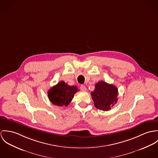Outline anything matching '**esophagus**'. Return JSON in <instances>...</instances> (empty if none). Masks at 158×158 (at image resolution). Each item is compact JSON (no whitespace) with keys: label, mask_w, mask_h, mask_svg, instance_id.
I'll list each match as a JSON object with an SVG mask.
<instances>
[{"label":"esophagus","mask_w":158,"mask_h":158,"mask_svg":"<svg viewBox=\"0 0 158 158\" xmlns=\"http://www.w3.org/2000/svg\"><path fill=\"white\" fill-rule=\"evenodd\" d=\"M80 89H81V90L82 91H87V88L85 87V86H84V85H81Z\"/></svg>","instance_id":"1"}]
</instances>
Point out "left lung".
<instances>
[{"label":"left lung","mask_w":158,"mask_h":158,"mask_svg":"<svg viewBox=\"0 0 158 158\" xmlns=\"http://www.w3.org/2000/svg\"><path fill=\"white\" fill-rule=\"evenodd\" d=\"M91 95L95 107L103 111L110 110L118 100L117 87L104 81H99L95 85Z\"/></svg>","instance_id":"obj_1"}]
</instances>
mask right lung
Segmentation results:
<instances>
[{
  "label": "right lung",
  "mask_w": 158,
  "mask_h": 158,
  "mask_svg": "<svg viewBox=\"0 0 158 158\" xmlns=\"http://www.w3.org/2000/svg\"><path fill=\"white\" fill-rule=\"evenodd\" d=\"M78 91L76 86H70L64 81H60L48 90V96L54 105L67 106Z\"/></svg>",
  "instance_id": "obj_1"
}]
</instances>
